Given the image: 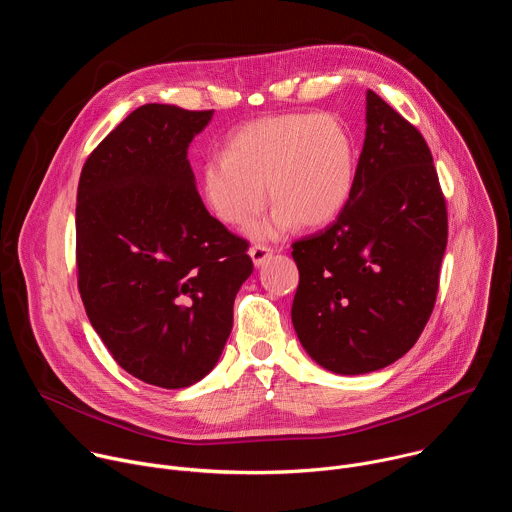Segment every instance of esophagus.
<instances>
[{
	"label": "esophagus",
	"instance_id": "1",
	"mask_svg": "<svg viewBox=\"0 0 512 512\" xmlns=\"http://www.w3.org/2000/svg\"><path fill=\"white\" fill-rule=\"evenodd\" d=\"M249 255H251V259H253V265H255V267H261V265L273 255V249L267 247V245H255V247H251Z\"/></svg>",
	"mask_w": 512,
	"mask_h": 512
}]
</instances>
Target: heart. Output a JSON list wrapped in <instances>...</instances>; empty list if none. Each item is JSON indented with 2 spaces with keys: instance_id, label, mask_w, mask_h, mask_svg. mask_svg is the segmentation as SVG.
<instances>
[{
  "instance_id": "obj_1",
  "label": "heart",
  "mask_w": 512,
  "mask_h": 512,
  "mask_svg": "<svg viewBox=\"0 0 512 512\" xmlns=\"http://www.w3.org/2000/svg\"><path fill=\"white\" fill-rule=\"evenodd\" d=\"M356 176L348 127L326 113H285L251 121L200 170L206 206L229 227H249L269 198L275 204L251 229L259 241L281 237L296 223L322 227L346 206Z\"/></svg>"
}]
</instances>
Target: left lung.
Segmentation results:
<instances>
[{
    "mask_svg": "<svg viewBox=\"0 0 512 512\" xmlns=\"http://www.w3.org/2000/svg\"><path fill=\"white\" fill-rule=\"evenodd\" d=\"M446 245V198L423 135L367 91L352 194L330 227L291 245V322L306 352L338 375L401 358L433 312Z\"/></svg>",
    "mask_w": 512,
    "mask_h": 512,
    "instance_id": "8db88e82",
    "label": "left lung"
}]
</instances>
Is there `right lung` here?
<instances>
[{"instance_id": "add662e5", "label": "right lung", "mask_w": 512, "mask_h": 512, "mask_svg": "<svg viewBox=\"0 0 512 512\" xmlns=\"http://www.w3.org/2000/svg\"><path fill=\"white\" fill-rule=\"evenodd\" d=\"M214 111L150 103L87 158L77 192V269L87 316L121 369L184 389L233 328L249 243L204 208L188 145Z\"/></svg>"}]
</instances>
